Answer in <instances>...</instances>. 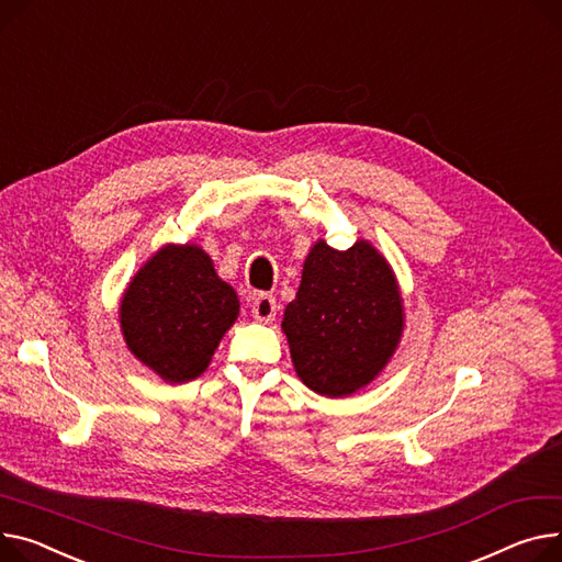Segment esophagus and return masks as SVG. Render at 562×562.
Returning a JSON list of instances; mask_svg holds the SVG:
<instances>
[{
  "instance_id": "esophagus-1",
  "label": "esophagus",
  "mask_w": 562,
  "mask_h": 562,
  "mask_svg": "<svg viewBox=\"0 0 562 562\" xmlns=\"http://www.w3.org/2000/svg\"><path fill=\"white\" fill-rule=\"evenodd\" d=\"M276 310H278V305H276V297L271 293L255 295V301L250 305V314L259 323H271L276 318Z\"/></svg>"
}]
</instances>
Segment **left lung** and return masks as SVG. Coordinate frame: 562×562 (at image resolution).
<instances>
[{
  "mask_svg": "<svg viewBox=\"0 0 562 562\" xmlns=\"http://www.w3.org/2000/svg\"><path fill=\"white\" fill-rule=\"evenodd\" d=\"M282 329L305 386L327 397L352 395L384 370L404 329L391 265L366 239L348 250L318 239Z\"/></svg>",
  "mask_w": 562,
  "mask_h": 562,
  "instance_id": "1",
  "label": "left lung"
}]
</instances>
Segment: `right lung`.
<instances>
[{"label":"right lung","mask_w":562,"mask_h":562,"mask_svg":"<svg viewBox=\"0 0 562 562\" xmlns=\"http://www.w3.org/2000/svg\"><path fill=\"white\" fill-rule=\"evenodd\" d=\"M237 316L235 289L196 244L160 248L128 282L120 305L128 350L169 384L196 380Z\"/></svg>","instance_id":"obj_1"}]
</instances>
